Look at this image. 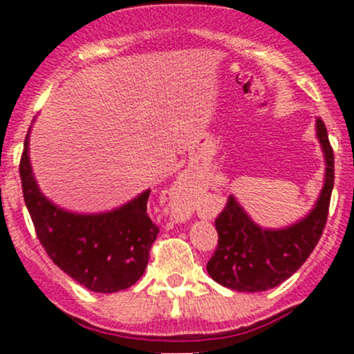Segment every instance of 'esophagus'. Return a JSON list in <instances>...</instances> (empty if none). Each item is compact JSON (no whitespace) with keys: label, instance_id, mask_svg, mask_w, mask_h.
<instances>
[{"label":"esophagus","instance_id":"1","mask_svg":"<svg viewBox=\"0 0 354 354\" xmlns=\"http://www.w3.org/2000/svg\"><path fill=\"white\" fill-rule=\"evenodd\" d=\"M174 212H178V214H181V209H180V207H178V209H174Z\"/></svg>","mask_w":354,"mask_h":354}]
</instances>
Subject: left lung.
Instances as JSON below:
<instances>
[{"label": "left lung", "instance_id": "left-lung-1", "mask_svg": "<svg viewBox=\"0 0 354 354\" xmlns=\"http://www.w3.org/2000/svg\"><path fill=\"white\" fill-rule=\"evenodd\" d=\"M315 130L326 159V174L322 192L305 217L281 230H266L253 223L240 202L230 195L216 219L219 243L207 262V272L221 286L241 292L279 286L305 263L319 243L334 187V154L320 118L315 121Z\"/></svg>", "mask_w": 354, "mask_h": 354}]
</instances>
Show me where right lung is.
I'll list each match as a JSON object with an SVG mask.
<instances>
[{
    "label": "right lung",
    "mask_w": 354,
    "mask_h": 354,
    "mask_svg": "<svg viewBox=\"0 0 354 354\" xmlns=\"http://www.w3.org/2000/svg\"><path fill=\"white\" fill-rule=\"evenodd\" d=\"M25 137L20 159L24 200L39 241L53 262L73 281L94 292H116L133 286L149 262L159 227L147 216L151 190L118 209L77 214L51 202L37 187Z\"/></svg>",
    "instance_id": "obj_1"
}]
</instances>
